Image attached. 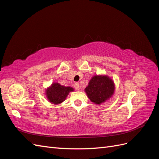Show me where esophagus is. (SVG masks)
I'll use <instances>...</instances> for the list:
<instances>
[{
    "instance_id": "esophagus-1",
    "label": "esophagus",
    "mask_w": 159,
    "mask_h": 159,
    "mask_svg": "<svg viewBox=\"0 0 159 159\" xmlns=\"http://www.w3.org/2000/svg\"><path fill=\"white\" fill-rule=\"evenodd\" d=\"M74 88L76 90H79L80 89V84L79 83H75L74 84Z\"/></svg>"
}]
</instances>
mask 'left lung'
Masks as SVG:
<instances>
[{
  "label": "left lung",
  "instance_id": "8db88e82",
  "mask_svg": "<svg viewBox=\"0 0 159 159\" xmlns=\"http://www.w3.org/2000/svg\"><path fill=\"white\" fill-rule=\"evenodd\" d=\"M85 91L91 102L100 105L112 97L115 84L107 75H96L90 80Z\"/></svg>",
  "mask_w": 159,
  "mask_h": 159
}]
</instances>
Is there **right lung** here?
Returning <instances> with one entry per match:
<instances>
[{"label":"right lung","mask_w":159,"mask_h":159,"mask_svg":"<svg viewBox=\"0 0 159 159\" xmlns=\"http://www.w3.org/2000/svg\"><path fill=\"white\" fill-rule=\"evenodd\" d=\"M74 90V88L71 87H66L58 83H53L46 89V95L50 103L57 105L64 102L70 91Z\"/></svg>","instance_id":"right-lung-1"}]
</instances>
